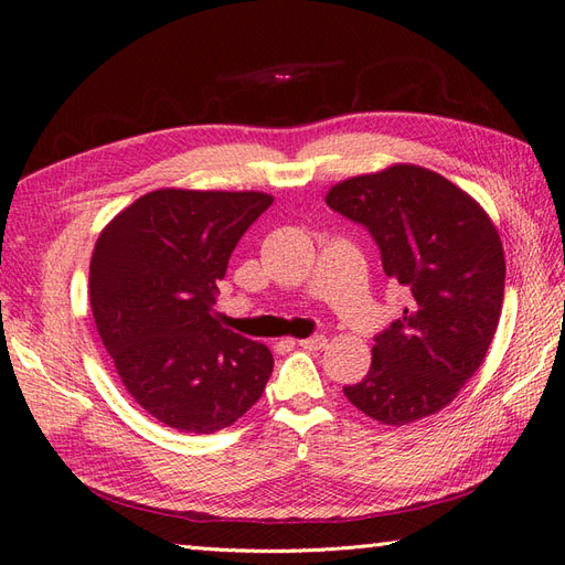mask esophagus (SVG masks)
<instances>
[{
    "instance_id": "obj_1",
    "label": "esophagus",
    "mask_w": 565,
    "mask_h": 565,
    "mask_svg": "<svg viewBox=\"0 0 565 565\" xmlns=\"http://www.w3.org/2000/svg\"><path fill=\"white\" fill-rule=\"evenodd\" d=\"M324 344H328V339H324V334H313V337L299 339V347H301V349H309V351H318V349H322Z\"/></svg>"
}]
</instances>
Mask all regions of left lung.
<instances>
[{"label":"left lung","mask_w":565,"mask_h":565,"mask_svg":"<svg viewBox=\"0 0 565 565\" xmlns=\"http://www.w3.org/2000/svg\"><path fill=\"white\" fill-rule=\"evenodd\" d=\"M324 202L370 231L405 295L403 316L374 337L372 365L344 396L391 426L438 413L498 330L507 270L498 231L471 195L415 164L341 181Z\"/></svg>","instance_id":"1"}]
</instances>
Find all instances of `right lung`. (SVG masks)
Wrapping results in <instances>:
<instances>
[{
  "instance_id": "add662e5",
  "label": "right lung",
  "mask_w": 565,
  "mask_h": 565,
  "mask_svg": "<svg viewBox=\"0 0 565 565\" xmlns=\"http://www.w3.org/2000/svg\"><path fill=\"white\" fill-rule=\"evenodd\" d=\"M273 198L152 191L98 235L89 301L125 388L185 434L226 429L262 398L273 355L214 318L228 259Z\"/></svg>"
}]
</instances>
